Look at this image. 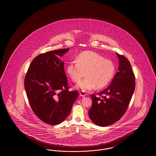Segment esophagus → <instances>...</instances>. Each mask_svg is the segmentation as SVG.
Segmentation results:
<instances>
[{
  "label": "esophagus",
  "instance_id": "obj_1",
  "mask_svg": "<svg viewBox=\"0 0 156 156\" xmlns=\"http://www.w3.org/2000/svg\"><path fill=\"white\" fill-rule=\"evenodd\" d=\"M80 95L81 96V97H84L87 95V94L84 92H80Z\"/></svg>",
  "mask_w": 156,
  "mask_h": 156
}]
</instances>
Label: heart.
<instances>
[{"mask_svg": "<svg viewBox=\"0 0 156 156\" xmlns=\"http://www.w3.org/2000/svg\"><path fill=\"white\" fill-rule=\"evenodd\" d=\"M115 71L112 61L90 51L82 52L76 61H71L67 66V74L74 82L80 81L85 73L87 77L76 85V88L83 92L106 87L111 81Z\"/></svg>", "mask_w": 156, "mask_h": 156, "instance_id": "1", "label": "heart"}]
</instances>
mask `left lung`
<instances>
[{
    "label": "left lung",
    "mask_w": 156,
    "mask_h": 156,
    "mask_svg": "<svg viewBox=\"0 0 156 156\" xmlns=\"http://www.w3.org/2000/svg\"><path fill=\"white\" fill-rule=\"evenodd\" d=\"M116 55L119 67L111 84L98 97H90L89 118L98 126H109L118 121L125 114L135 89V76L130 62L125 57Z\"/></svg>",
    "instance_id": "1"
}]
</instances>
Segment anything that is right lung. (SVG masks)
Here are the masks:
<instances>
[{"label": "right lung", "instance_id": "add662e5", "mask_svg": "<svg viewBox=\"0 0 156 156\" xmlns=\"http://www.w3.org/2000/svg\"><path fill=\"white\" fill-rule=\"evenodd\" d=\"M69 48L40 54L30 64L24 80V88L30 106L45 123L57 125L67 118L77 90L69 91L64 63L61 57Z\"/></svg>", "mask_w": 156, "mask_h": 156}]
</instances>
